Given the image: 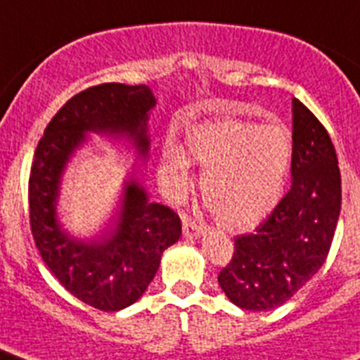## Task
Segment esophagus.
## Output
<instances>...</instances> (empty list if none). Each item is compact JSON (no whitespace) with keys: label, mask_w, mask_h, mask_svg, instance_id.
<instances>
[{"label":"esophagus","mask_w":360,"mask_h":360,"mask_svg":"<svg viewBox=\"0 0 360 360\" xmlns=\"http://www.w3.org/2000/svg\"><path fill=\"white\" fill-rule=\"evenodd\" d=\"M205 231H207L205 225L196 224V221H193V219H184L182 232L186 238H200Z\"/></svg>","instance_id":"1"}]
</instances>
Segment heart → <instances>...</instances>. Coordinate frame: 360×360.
<instances>
[{
    "mask_svg": "<svg viewBox=\"0 0 360 360\" xmlns=\"http://www.w3.org/2000/svg\"><path fill=\"white\" fill-rule=\"evenodd\" d=\"M186 144L189 157L203 169V200L219 225L247 231L278 205L292 160L290 133L283 126L203 122L187 129ZM189 157L174 139L162 148L158 176L174 198L191 184Z\"/></svg>",
    "mask_w": 360,
    "mask_h": 360,
    "instance_id": "heart-1",
    "label": "heart"
}]
</instances>
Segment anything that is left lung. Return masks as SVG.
<instances>
[{"instance_id":"obj_1","label":"left lung","mask_w":360,"mask_h":360,"mask_svg":"<svg viewBox=\"0 0 360 360\" xmlns=\"http://www.w3.org/2000/svg\"><path fill=\"white\" fill-rule=\"evenodd\" d=\"M341 212V173L323 124L292 101V187L252 234L234 240L218 276L231 303L265 311L285 304L323 266Z\"/></svg>"}]
</instances>
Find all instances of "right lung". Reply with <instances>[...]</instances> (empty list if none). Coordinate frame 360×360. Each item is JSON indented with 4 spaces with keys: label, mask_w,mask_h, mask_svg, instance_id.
<instances>
[{
    "label": "right lung",
    "mask_w": 360,
    "mask_h": 360,
    "mask_svg": "<svg viewBox=\"0 0 360 360\" xmlns=\"http://www.w3.org/2000/svg\"><path fill=\"white\" fill-rule=\"evenodd\" d=\"M157 97L148 84L108 82L72 97L44 129L28 182L32 234L43 262L72 295L103 311H119L142 297L157 276L162 252L182 236L180 218L149 200L135 173L126 174L106 231L77 236L59 218L68 164L88 135L124 141L136 160L149 158V115Z\"/></svg>",
    "instance_id": "add662e5"
}]
</instances>
